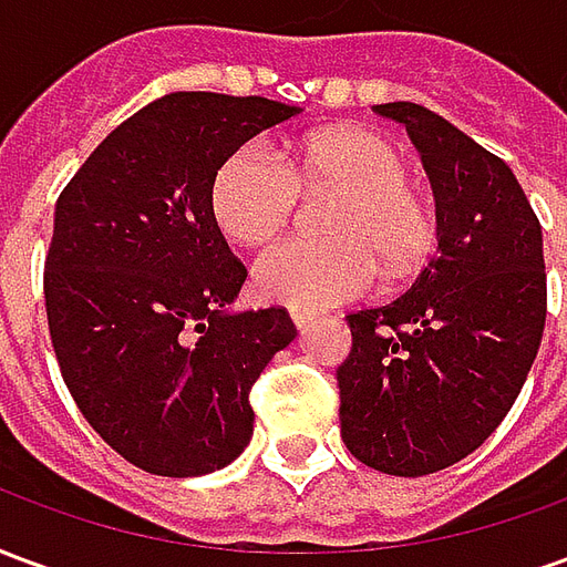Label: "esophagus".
Segmentation results:
<instances>
[{
    "mask_svg": "<svg viewBox=\"0 0 567 567\" xmlns=\"http://www.w3.org/2000/svg\"><path fill=\"white\" fill-rule=\"evenodd\" d=\"M291 321H295L297 331H307L309 324L316 321V312H309V309H291Z\"/></svg>",
    "mask_w": 567,
    "mask_h": 567,
    "instance_id": "esophagus-1",
    "label": "esophagus"
}]
</instances>
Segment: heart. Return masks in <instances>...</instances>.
<instances>
[{"label":"heart","instance_id":"b5f03b06","mask_svg":"<svg viewBox=\"0 0 567 567\" xmlns=\"http://www.w3.org/2000/svg\"><path fill=\"white\" fill-rule=\"evenodd\" d=\"M340 187L328 230L288 236L255 260L264 300L291 309H324L364 297L385 270H416L431 255L437 221L392 142L368 130H328L309 136L288 163L270 142H243L221 161L209 185V209L227 239L260 246L282 230L300 197Z\"/></svg>","mask_w":567,"mask_h":567}]
</instances>
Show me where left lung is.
<instances>
[{
	"label": "left lung",
	"instance_id": "8db88e82",
	"mask_svg": "<svg viewBox=\"0 0 567 567\" xmlns=\"http://www.w3.org/2000/svg\"><path fill=\"white\" fill-rule=\"evenodd\" d=\"M406 127L437 199V258L392 303L346 316L340 427L358 462L422 476L462 462L511 413L547 321L544 234L507 163L416 103Z\"/></svg>",
	"mask_w": 567,
	"mask_h": 567
}]
</instances>
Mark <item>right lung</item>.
<instances>
[{"label":"right lung","mask_w":567,"mask_h":567,"mask_svg":"<svg viewBox=\"0 0 567 567\" xmlns=\"http://www.w3.org/2000/svg\"><path fill=\"white\" fill-rule=\"evenodd\" d=\"M264 96L178 91L115 127L54 209L44 307L93 431L157 476H203L246 450L248 392L297 337L285 309H234L246 267L209 209L215 169L300 115Z\"/></svg>","instance_id":"obj_1"}]
</instances>
